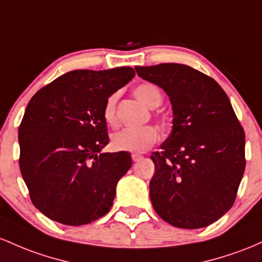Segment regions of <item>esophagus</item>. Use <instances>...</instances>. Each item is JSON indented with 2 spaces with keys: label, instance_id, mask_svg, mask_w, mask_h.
I'll use <instances>...</instances> for the list:
<instances>
[{
  "label": "esophagus",
  "instance_id": "esophagus-1",
  "mask_svg": "<svg viewBox=\"0 0 262 262\" xmlns=\"http://www.w3.org/2000/svg\"><path fill=\"white\" fill-rule=\"evenodd\" d=\"M131 158H132V161H134V162H137V161H140L141 158H142V156L139 155V154H132Z\"/></svg>",
  "mask_w": 262,
  "mask_h": 262
}]
</instances>
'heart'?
I'll use <instances>...</instances> for the list:
<instances>
[{"mask_svg":"<svg viewBox=\"0 0 262 262\" xmlns=\"http://www.w3.org/2000/svg\"><path fill=\"white\" fill-rule=\"evenodd\" d=\"M135 96L140 100L141 102L149 108H156L161 105L163 100L162 92L157 85L152 83H143L137 85L134 90ZM119 94L113 93L107 96L105 101L104 107H102V117L105 122L110 126H115L117 123L116 115V105ZM158 121L162 126L166 123L164 117H160L156 115ZM160 139V132L154 126H145L137 130H122L116 132L111 140V146L115 151L130 152V154H143L147 149L151 148L152 146L157 143Z\"/></svg>","mask_w":262,"mask_h":262,"instance_id":"heart-1","label":"heart"}]
</instances>
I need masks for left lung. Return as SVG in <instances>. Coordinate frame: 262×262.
I'll list each match as a JSON object with an SVG mask.
<instances>
[{"mask_svg":"<svg viewBox=\"0 0 262 262\" xmlns=\"http://www.w3.org/2000/svg\"><path fill=\"white\" fill-rule=\"evenodd\" d=\"M169 96L173 128L154 152L149 196L164 222L198 229L233 207L245 170V132L222 86L184 64L136 67Z\"/></svg>","mask_w":262,"mask_h":262,"instance_id":"obj_1","label":"left lung"}]
</instances>
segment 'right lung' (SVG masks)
I'll return each mask as SVG.
<instances>
[{"label": "right lung", "mask_w": 262, "mask_h": 262, "mask_svg": "<svg viewBox=\"0 0 262 262\" xmlns=\"http://www.w3.org/2000/svg\"><path fill=\"white\" fill-rule=\"evenodd\" d=\"M134 76L131 67L73 70L29 100L18 128L19 169L32 203L49 219L85 225L113 207L132 161L127 152H100L108 143L102 107Z\"/></svg>", "instance_id": "add662e5"}]
</instances>
